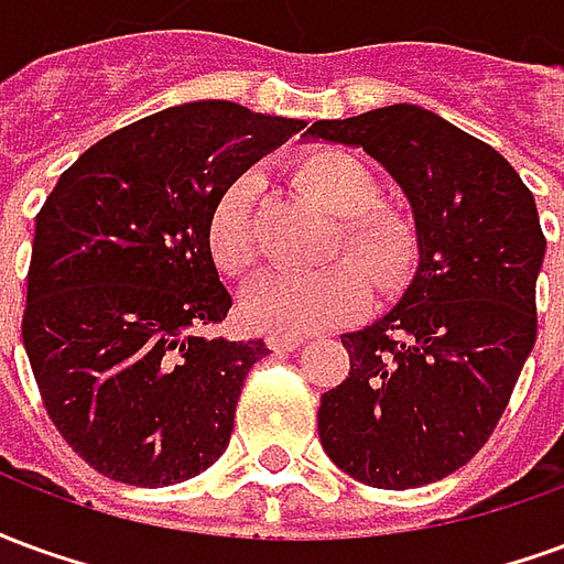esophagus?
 Listing matches in <instances>:
<instances>
[{"label":"esophagus","instance_id":"1","mask_svg":"<svg viewBox=\"0 0 564 564\" xmlns=\"http://www.w3.org/2000/svg\"><path fill=\"white\" fill-rule=\"evenodd\" d=\"M265 344H269V350H299L305 338L302 335H265Z\"/></svg>","mask_w":564,"mask_h":564}]
</instances>
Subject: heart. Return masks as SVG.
<instances>
[{
	"label": "heart",
	"mask_w": 564,
	"mask_h": 564,
	"mask_svg": "<svg viewBox=\"0 0 564 564\" xmlns=\"http://www.w3.org/2000/svg\"><path fill=\"white\" fill-rule=\"evenodd\" d=\"M295 186L326 208L335 223L329 257L354 261L335 262L323 271H269L241 295V317L250 329L271 335H307L332 329L354 319L368 302V281L390 290L402 281L414 262L416 235L402 210L383 205L380 184L366 162L354 153L326 148L295 162ZM253 198L257 181L238 177L214 202L208 217V253L214 265L238 278L257 262L253 235Z\"/></svg>",
	"instance_id": "b5f03b06"
}]
</instances>
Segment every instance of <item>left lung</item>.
Masks as SVG:
<instances>
[{"instance_id":"1","label":"left lung","mask_w":564,"mask_h":564,"mask_svg":"<svg viewBox=\"0 0 564 564\" xmlns=\"http://www.w3.org/2000/svg\"><path fill=\"white\" fill-rule=\"evenodd\" d=\"M305 135L375 156L411 202L420 250L399 305L341 335L350 375L319 399V441L366 486L435 484L489 441L534 347L546 238L532 189L420 105L317 120Z\"/></svg>"}]
</instances>
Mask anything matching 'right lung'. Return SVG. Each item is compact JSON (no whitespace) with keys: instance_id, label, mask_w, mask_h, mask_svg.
<instances>
[{"instance_id":"1","label":"right lung","mask_w":564,"mask_h":564,"mask_svg":"<svg viewBox=\"0 0 564 564\" xmlns=\"http://www.w3.org/2000/svg\"><path fill=\"white\" fill-rule=\"evenodd\" d=\"M302 127L220 99L165 108L80 153L39 210L23 347L47 416L105 477L172 486L229 447L247 371L269 347L214 335L232 295L208 217Z\"/></svg>"}]
</instances>
